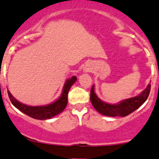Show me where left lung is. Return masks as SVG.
Wrapping results in <instances>:
<instances>
[{
	"label": "left lung",
	"instance_id": "1",
	"mask_svg": "<svg viewBox=\"0 0 159 159\" xmlns=\"http://www.w3.org/2000/svg\"><path fill=\"white\" fill-rule=\"evenodd\" d=\"M151 90L149 84L140 95L124 99L116 104H109L102 101L95 92V86L91 89L90 99L92 106L99 113L107 116H126L140 107L147 100Z\"/></svg>",
	"mask_w": 159,
	"mask_h": 159
}]
</instances>
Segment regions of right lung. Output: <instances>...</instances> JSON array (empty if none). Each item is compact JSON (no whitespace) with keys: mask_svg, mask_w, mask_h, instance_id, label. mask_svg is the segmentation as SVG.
Masks as SVG:
<instances>
[{"mask_svg":"<svg viewBox=\"0 0 159 159\" xmlns=\"http://www.w3.org/2000/svg\"><path fill=\"white\" fill-rule=\"evenodd\" d=\"M77 81V77L73 76L70 78H68L64 83L63 87V92L61 95L55 100L53 102L50 104L45 105V106H27L25 104L20 102L18 100L15 99L11 92L7 91L9 98L13 104L14 106L19 109L23 113L26 114L29 116L32 117L36 120H47L51 119L52 117L55 116L57 114L63 112L67 104V95L70 87L75 84Z\"/></svg>","mask_w":159,"mask_h":159,"instance_id":"obj_1","label":"right lung"}]
</instances>
